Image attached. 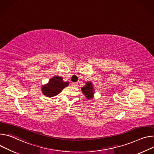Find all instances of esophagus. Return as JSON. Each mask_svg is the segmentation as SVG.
Segmentation results:
<instances>
[{"mask_svg": "<svg viewBox=\"0 0 154 154\" xmlns=\"http://www.w3.org/2000/svg\"><path fill=\"white\" fill-rule=\"evenodd\" d=\"M77 85V83H75V82H72V85L74 86V87H76Z\"/></svg>", "mask_w": 154, "mask_h": 154, "instance_id": "esophagus-1", "label": "esophagus"}]
</instances>
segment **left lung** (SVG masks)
Segmentation results:
<instances>
[{
	"label": "left lung",
	"mask_w": 154,
	"mask_h": 154,
	"mask_svg": "<svg viewBox=\"0 0 154 154\" xmlns=\"http://www.w3.org/2000/svg\"><path fill=\"white\" fill-rule=\"evenodd\" d=\"M82 91L88 100L93 98V95L94 94L93 84L90 82H87L85 87L82 88Z\"/></svg>",
	"instance_id": "obj_1"
}]
</instances>
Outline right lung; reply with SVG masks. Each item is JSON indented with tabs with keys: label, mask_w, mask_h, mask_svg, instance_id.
<instances>
[{
	"label": "right lung",
	"mask_w": 154,
	"mask_h": 154,
	"mask_svg": "<svg viewBox=\"0 0 154 154\" xmlns=\"http://www.w3.org/2000/svg\"><path fill=\"white\" fill-rule=\"evenodd\" d=\"M68 85L69 83L67 82H64L61 77L55 76L49 80L48 84L43 86L42 91L46 96L52 97L59 94Z\"/></svg>",
	"instance_id": "right-lung-1"
}]
</instances>
